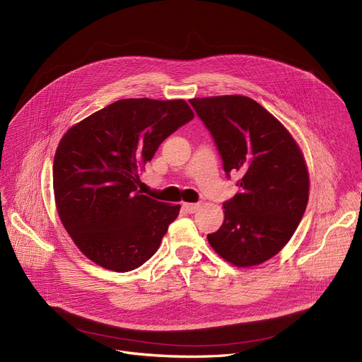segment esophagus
I'll use <instances>...</instances> for the list:
<instances>
[{
  "label": "esophagus",
  "instance_id": "1",
  "mask_svg": "<svg viewBox=\"0 0 362 362\" xmlns=\"http://www.w3.org/2000/svg\"><path fill=\"white\" fill-rule=\"evenodd\" d=\"M183 210L186 211V213H189V214H194V213H197L199 208H201V205L199 204H189V202H183Z\"/></svg>",
  "mask_w": 362,
  "mask_h": 362
}]
</instances>
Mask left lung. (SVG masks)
I'll return each instance as SVG.
<instances>
[{
  "mask_svg": "<svg viewBox=\"0 0 362 362\" xmlns=\"http://www.w3.org/2000/svg\"><path fill=\"white\" fill-rule=\"evenodd\" d=\"M189 103L211 132L226 175L242 176L208 242L236 267L262 264L283 250L305 213L310 175L302 151L273 114L243 95Z\"/></svg>",
  "mask_w": 362,
  "mask_h": 362,
  "instance_id": "1",
  "label": "left lung"
}]
</instances>
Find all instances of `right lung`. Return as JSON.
Segmentation results:
<instances>
[{
	"label": "right lung",
	"instance_id": "add662e5",
	"mask_svg": "<svg viewBox=\"0 0 362 362\" xmlns=\"http://www.w3.org/2000/svg\"><path fill=\"white\" fill-rule=\"evenodd\" d=\"M194 111L185 100H119L71 126L57 146V213L81 252L105 270L132 272L160 248L180 205L142 195L139 171Z\"/></svg>",
	"mask_w": 362,
	"mask_h": 362
}]
</instances>
